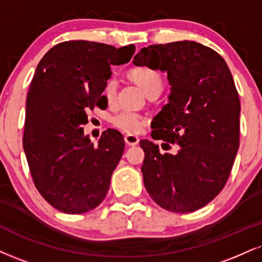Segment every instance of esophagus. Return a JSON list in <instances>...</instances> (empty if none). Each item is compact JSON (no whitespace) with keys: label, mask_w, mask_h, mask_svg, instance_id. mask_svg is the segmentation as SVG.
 Listing matches in <instances>:
<instances>
[{"label":"esophagus","mask_w":262,"mask_h":262,"mask_svg":"<svg viewBox=\"0 0 262 262\" xmlns=\"http://www.w3.org/2000/svg\"><path fill=\"white\" fill-rule=\"evenodd\" d=\"M124 141L129 146H135V145L139 144V138L134 134H127L124 137Z\"/></svg>","instance_id":"1"}]
</instances>
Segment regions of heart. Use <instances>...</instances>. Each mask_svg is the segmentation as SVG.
<instances>
[{"label": "heart", "mask_w": 262, "mask_h": 262, "mask_svg": "<svg viewBox=\"0 0 262 262\" xmlns=\"http://www.w3.org/2000/svg\"><path fill=\"white\" fill-rule=\"evenodd\" d=\"M129 77L139 85L147 96H150L151 94L161 93L163 80L161 74L157 71H155V69L149 67L133 68L129 72ZM103 94H105L106 100L108 101L110 103L115 102L116 96H117V83L113 79L107 81ZM112 123L115 127L125 132V133L133 134L139 133L141 129L144 128L145 118L141 115H139V113L124 110V111L116 113V115L113 116Z\"/></svg>", "instance_id": "1"}]
</instances>
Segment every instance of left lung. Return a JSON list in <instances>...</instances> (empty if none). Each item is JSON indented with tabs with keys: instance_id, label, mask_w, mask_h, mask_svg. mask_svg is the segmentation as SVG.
Segmentation results:
<instances>
[{
	"instance_id": "left-lung-1",
	"label": "left lung",
	"mask_w": 262,
	"mask_h": 262,
	"mask_svg": "<svg viewBox=\"0 0 262 262\" xmlns=\"http://www.w3.org/2000/svg\"><path fill=\"white\" fill-rule=\"evenodd\" d=\"M133 63L167 73L168 103L154 118L151 137L179 146L162 155L159 145L140 141L145 188L162 209L199 210L225 187L239 147L241 102L231 71L216 51L188 40L144 47Z\"/></svg>"
}]
</instances>
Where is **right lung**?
<instances>
[{
	"mask_svg": "<svg viewBox=\"0 0 262 262\" xmlns=\"http://www.w3.org/2000/svg\"><path fill=\"white\" fill-rule=\"evenodd\" d=\"M134 52V45L64 41L37 64L27 96L23 147L36 189L62 212H88L106 198L124 140L107 129L94 145L81 125L90 110L107 107L102 93L111 66L129 62Z\"/></svg>",
	"mask_w": 262,
	"mask_h": 262,
	"instance_id": "1",
	"label": "right lung"
}]
</instances>
